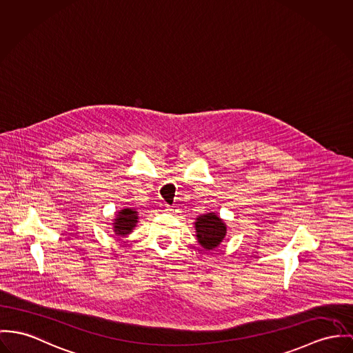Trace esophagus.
Masks as SVG:
<instances>
[{
  "label": "esophagus",
  "mask_w": 353,
  "mask_h": 353,
  "mask_svg": "<svg viewBox=\"0 0 353 353\" xmlns=\"http://www.w3.org/2000/svg\"><path fill=\"white\" fill-rule=\"evenodd\" d=\"M166 211H168V212H172V211H173V208H172L170 205H166Z\"/></svg>",
  "instance_id": "34e87169"
}]
</instances>
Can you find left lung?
<instances>
[{
    "mask_svg": "<svg viewBox=\"0 0 353 353\" xmlns=\"http://www.w3.org/2000/svg\"><path fill=\"white\" fill-rule=\"evenodd\" d=\"M197 242L205 250H214L223 242L227 227L225 223L214 212L200 215L194 221Z\"/></svg>",
    "mask_w": 353,
    "mask_h": 353,
    "instance_id": "1",
    "label": "left lung"
}]
</instances>
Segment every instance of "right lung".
I'll return each instance as SVG.
<instances>
[{"label": "right lung", "instance_id": "add662e5", "mask_svg": "<svg viewBox=\"0 0 353 353\" xmlns=\"http://www.w3.org/2000/svg\"><path fill=\"white\" fill-rule=\"evenodd\" d=\"M137 214L138 212L133 208H123V210L118 211L117 216L114 219V223H112L115 235L126 236L128 234H130L134 230L137 221H138Z\"/></svg>", "mask_w": 353, "mask_h": 353}]
</instances>
